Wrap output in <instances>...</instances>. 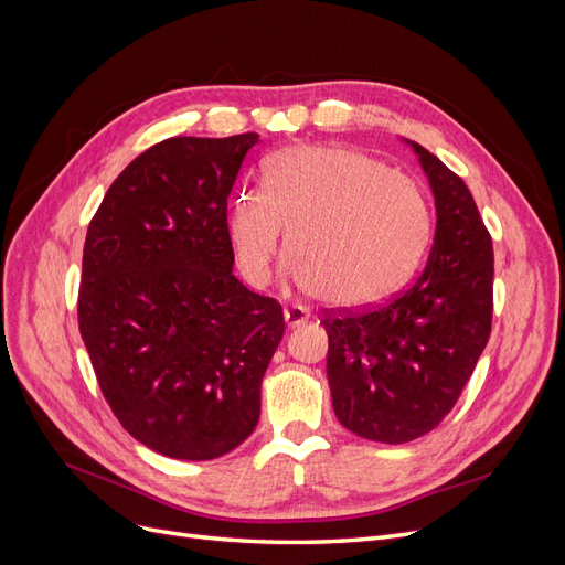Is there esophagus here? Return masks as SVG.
<instances>
[{
  "label": "esophagus",
  "mask_w": 565,
  "mask_h": 565,
  "mask_svg": "<svg viewBox=\"0 0 565 565\" xmlns=\"http://www.w3.org/2000/svg\"><path fill=\"white\" fill-rule=\"evenodd\" d=\"M309 320V313H306L301 306H287L285 309V322L289 324V328H297V324Z\"/></svg>",
  "instance_id": "34e87169"
}]
</instances>
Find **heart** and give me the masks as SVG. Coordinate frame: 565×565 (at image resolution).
I'll return each mask as SVG.
<instances>
[{
  "label": "heart",
  "instance_id": "1",
  "mask_svg": "<svg viewBox=\"0 0 565 565\" xmlns=\"http://www.w3.org/2000/svg\"><path fill=\"white\" fill-rule=\"evenodd\" d=\"M287 228V278L339 309L377 303L409 278L431 237L422 188L367 152L295 146L273 152L262 188L231 200L237 266L254 285L270 280Z\"/></svg>",
  "mask_w": 565,
  "mask_h": 565
}]
</instances>
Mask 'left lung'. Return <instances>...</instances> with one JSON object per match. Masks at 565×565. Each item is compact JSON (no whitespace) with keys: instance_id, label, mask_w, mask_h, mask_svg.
Returning a JSON list of instances; mask_svg holds the SVG:
<instances>
[{"instance_id":"1","label":"left lung","mask_w":565,"mask_h":565,"mask_svg":"<svg viewBox=\"0 0 565 565\" xmlns=\"http://www.w3.org/2000/svg\"><path fill=\"white\" fill-rule=\"evenodd\" d=\"M419 156L436 200V235L422 276L361 311H330L328 380L337 419L355 436L415 440L446 419L492 328V237L467 183L434 152Z\"/></svg>"}]
</instances>
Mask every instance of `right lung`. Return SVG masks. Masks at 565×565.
Masks as SVG:
<instances>
[{
  "instance_id": "right-lung-1",
  "label": "right lung",
  "mask_w": 565,
  "mask_h": 565,
  "mask_svg": "<svg viewBox=\"0 0 565 565\" xmlns=\"http://www.w3.org/2000/svg\"><path fill=\"white\" fill-rule=\"evenodd\" d=\"M259 134L174 136L141 152L96 210L77 320L125 429L174 459H216L254 431L282 306L233 276L228 195Z\"/></svg>"
}]
</instances>
